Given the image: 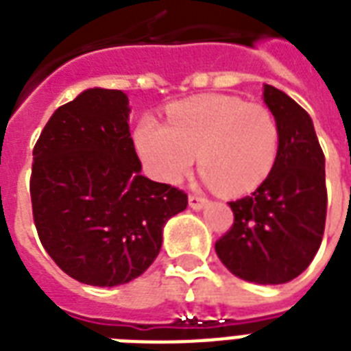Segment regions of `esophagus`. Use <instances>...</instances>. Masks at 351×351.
Masks as SVG:
<instances>
[{
  "mask_svg": "<svg viewBox=\"0 0 351 351\" xmlns=\"http://www.w3.org/2000/svg\"><path fill=\"white\" fill-rule=\"evenodd\" d=\"M208 206V198L198 197V195H189V208L191 209H204Z\"/></svg>",
  "mask_w": 351,
  "mask_h": 351,
  "instance_id": "esophagus-1",
  "label": "esophagus"
}]
</instances>
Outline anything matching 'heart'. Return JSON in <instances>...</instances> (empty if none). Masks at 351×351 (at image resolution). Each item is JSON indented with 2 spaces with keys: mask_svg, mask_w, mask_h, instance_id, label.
<instances>
[{
  "mask_svg": "<svg viewBox=\"0 0 351 351\" xmlns=\"http://www.w3.org/2000/svg\"><path fill=\"white\" fill-rule=\"evenodd\" d=\"M278 140L267 107L224 95L176 101L167 109V125L147 114L134 129L138 154L156 178L180 182L198 154L204 182L226 195H244L266 180Z\"/></svg>",
  "mask_w": 351,
  "mask_h": 351,
  "instance_id": "b5f03b06",
  "label": "heart"
}]
</instances>
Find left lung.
<instances>
[{"instance_id": "1", "label": "left lung", "mask_w": 351, "mask_h": 351, "mask_svg": "<svg viewBox=\"0 0 351 351\" xmlns=\"http://www.w3.org/2000/svg\"><path fill=\"white\" fill-rule=\"evenodd\" d=\"M264 104L277 120L278 154L250 197L230 202L231 230L215 250L234 277L284 284L299 277L319 251L326 224V175L310 114L286 93L264 85Z\"/></svg>"}]
</instances>
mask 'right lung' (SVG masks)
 I'll return each instance as SVG.
<instances>
[{"instance_id": "1", "label": "right lung", "mask_w": 351, "mask_h": 351, "mask_svg": "<svg viewBox=\"0 0 351 351\" xmlns=\"http://www.w3.org/2000/svg\"><path fill=\"white\" fill-rule=\"evenodd\" d=\"M121 90H84L58 107L34 145L30 200L41 244L78 282L118 286L158 255L165 222L187 195L149 180Z\"/></svg>"}]
</instances>
